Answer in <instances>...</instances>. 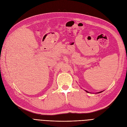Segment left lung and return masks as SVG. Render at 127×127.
Instances as JSON below:
<instances>
[{
  "instance_id": "obj_1",
  "label": "left lung",
  "mask_w": 127,
  "mask_h": 127,
  "mask_svg": "<svg viewBox=\"0 0 127 127\" xmlns=\"http://www.w3.org/2000/svg\"><path fill=\"white\" fill-rule=\"evenodd\" d=\"M87 92H88V91H87ZM99 93H100V92H99Z\"/></svg>"
}]
</instances>
